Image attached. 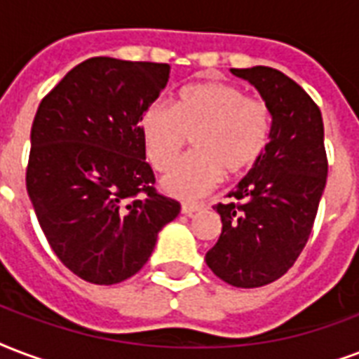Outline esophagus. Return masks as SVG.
I'll return each mask as SVG.
<instances>
[{
	"instance_id": "esophagus-1",
	"label": "esophagus",
	"mask_w": 359,
	"mask_h": 359,
	"mask_svg": "<svg viewBox=\"0 0 359 359\" xmlns=\"http://www.w3.org/2000/svg\"><path fill=\"white\" fill-rule=\"evenodd\" d=\"M201 209V205L199 203H182V207H180V210H182V215H194L196 210Z\"/></svg>"
}]
</instances>
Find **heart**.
<instances>
[{
	"label": "heart",
	"instance_id": "obj_1",
	"mask_svg": "<svg viewBox=\"0 0 359 359\" xmlns=\"http://www.w3.org/2000/svg\"><path fill=\"white\" fill-rule=\"evenodd\" d=\"M271 130L265 101L218 81L186 86L175 107L154 101L139 120L144 154L158 171L173 168L191 139L196 152L161 180L163 191L179 199L201 198L224 173L237 177L256 165L269 147Z\"/></svg>",
	"mask_w": 359,
	"mask_h": 359
}]
</instances>
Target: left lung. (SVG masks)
<instances>
[{"mask_svg": "<svg viewBox=\"0 0 359 359\" xmlns=\"http://www.w3.org/2000/svg\"><path fill=\"white\" fill-rule=\"evenodd\" d=\"M252 84L273 116L269 147L233 191L215 205L222 233L205 254L216 277L237 288L277 280L313 231L327 179L324 122L297 82L265 65L231 69Z\"/></svg>", "mask_w": 359, "mask_h": 359, "instance_id": "obj_1", "label": "left lung"}]
</instances>
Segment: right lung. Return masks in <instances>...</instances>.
I'll list each match as a JSON object with an SVG mask.
<instances>
[{
    "label": "right lung",
    "instance_id": "right-lung-1",
    "mask_svg": "<svg viewBox=\"0 0 359 359\" xmlns=\"http://www.w3.org/2000/svg\"><path fill=\"white\" fill-rule=\"evenodd\" d=\"M168 64L97 56L43 97L32 126L27 196L60 262L92 284L122 283L154 250L180 203L156 191L139 131Z\"/></svg>",
    "mask_w": 359,
    "mask_h": 359
}]
</instances>
